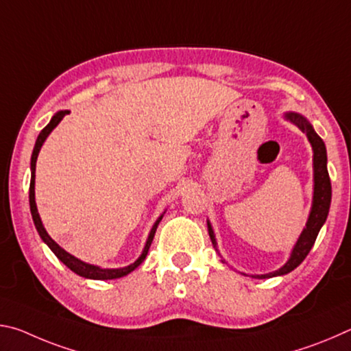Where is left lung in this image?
Segmentation results:
<instances>
[{"label":"left lung","instance_id":"left-lung-1","mask_svg":"<svg viewBox=\"0 0 351 351\" xmlns=\"http://www.w3.org/2000/svg\"><path fill=\"white\" fill-rule=\"evenodd\" d=\"M285 117L289 119L291 122L295 123L302 132L306 133L308 141L311 142L313 152H314V198H313V207L310 218H308L306 228L302 232L300 239L297 240V245L293 249V254H291V258L287 261V265L283 266L276 272H271V274L265 276H254L258 278H266V277H276V276H283L288 274L293 269H295L302 261L305 260L308 252L311 251L314 241L317 239V234L322 224L325 223L326 217H328L330 210V203H331V182H330V175L328 170H326V150L324 141L320 139V136L314 132L311 123L306 121L305 117L300 114H295V112H288ZM207 228H209V235L213 243V246L217 245L215 235H213L212 226L207 223Z\"/></svg>","mask_w":351,"mask_h":351}]
</instances>
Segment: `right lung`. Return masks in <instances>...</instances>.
Wrapping results in <instances>:
<instances>
[{"instance_id":"obj_1","label":"right lung","mask_w":351,"mask_h":351,"mask_svg":"<svg viewBox=\"0 0 351 351\" xmlns=\"http://www.w3.org/2000/svg\"><path fill=\"white\" fill-rule=\"evenodd\" d=\"M69 111H58L57 114L52 116L51 122L47 123V125L41 130L38 138H37V142H35V147H34V152H32V158H31V170H32V175H31V186H29V204H31V213H32V219H34V224L35 228H37L38 234L41 237V240H43L47 246L51 247V251L54 252L57 255L58 260H62L64 265L68 266V268L75 272V274H79L82 277L85 278H93V280H111V278H119V277H123L130 274V272L134 271L138 266L142 263V261L145 260L147 254H148V249H150V245L153 241V237L154 234H156V228L159 221H161L162 217H159V219L156 223H154L153 229L150 235H148V240H147V245L144 247V252L141 254V257L134 261L133 265L130 266H125V268H121V269H102L99 268V266H94V265H88L85 263V261H82L79 258L73 257V255L68 254L64 249H62L60 246L57 245V243L51 239L49 235H47L46 229L43 228V224H41V219H40V215H38V210H37V204H35V162H37V156L40 153V148L41 145H43V142L46 141L47 136H49V133L54 130L58 122L62 121V119L68 114Z\"/></svg>"}]
</instances>
